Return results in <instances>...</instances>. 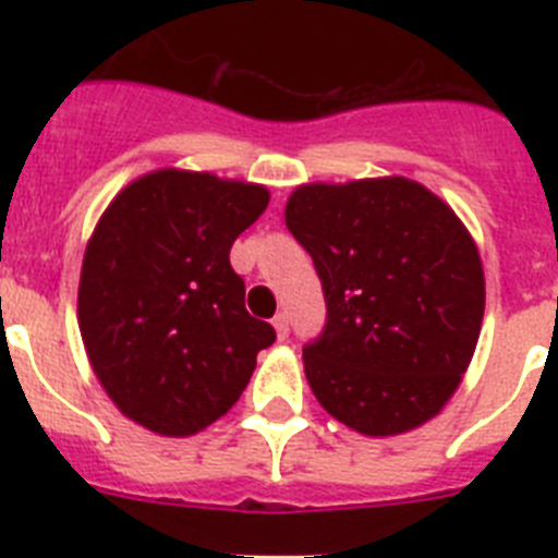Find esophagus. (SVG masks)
<instances>
[{"instance_id": "obj_1", "label": "esophagus", "mask_w": 558, "mask_h": 558, "mask_svg": "<svg viewBox=\"0 0 558 558\" xmlns=\"http://www.w3.org/2000/svg\"><path fill=\"white\" fill-rule=\"evenodd\" d=\"M274 329H276V338H279V340H288V335H290L288 315H284V313L276 315V318H274Z\"/></svg>"}]
</instances>
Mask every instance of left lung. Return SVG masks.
Listing matches in <instances>:
<instances>
[{"label": "left lung", "mask_w": 558, "mask_h": 558, "mask_svg": "<svg viewBox=\"0 0 558 558\" xmlns=\"http://www.w3.org/2000/svg\"><path fill=\"white\" fill-rule=\"evenodd\" d=\"M284 223L327 302L304 347L324 411L363 436L436 416L470 366L486 304L477 245L456 211L393 175L299 186Z\"/></svg>", "instance_id": "8db88e82"}]
</instances>
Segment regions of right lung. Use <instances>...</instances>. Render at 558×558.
Masks as SVG:
<instances>
[{"label":"right lung","mask_w":558,"mask_h":558,"mask_svg":"<svg viewBox=\"0 0 558 558\" xmlns=\"http://www.w3.org/2000/svg\"><path fill=\"white\" fill-rule=\"evenodd\" d=\"M259 184L156 170L128 184L86 245L83 347L113 405L161 436H192L248 386L274 327L245 310L229 263L268 206Z\"/></svg>","instance_id":"right-lung-1"}]
</instances>
